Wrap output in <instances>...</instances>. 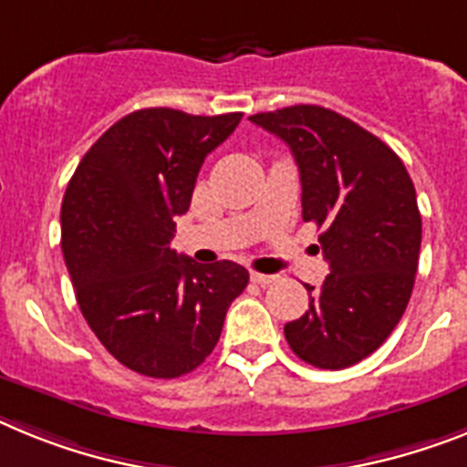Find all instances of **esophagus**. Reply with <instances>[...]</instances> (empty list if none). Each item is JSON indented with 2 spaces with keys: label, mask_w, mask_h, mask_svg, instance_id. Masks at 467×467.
Masks as SVG:
<instances>
[{
  "label": "esophagus",
  "mask_w": 467,
  "mask_h": 467,
  "mask_svg": "<svg viewBox=\"0 0 467 467\" xmlns=\"http://www.w3.org/2000/svg\"><path fill=\"white\" fill-rule=\"evenodd\" d=\"M252 280L256 285H273L277 280V275H265V273H252Z\"/></svg>",
  "instance_id": "esophagus-1"
}]
</instances>
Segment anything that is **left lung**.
<instances>
[{
	"label": "left lung",
	"mask_w": 467,
	"mask_h": 467,
	"mask_svg": "<svg viewBox=\"0 0 467 467\" xmlns=\"http://www.w3.org/2000/svg\"><path fill=\"white\" fill-rule=\"evenodd\" d=\"M252 123L292 149L301 215L318 237L330 275L308 289V311L285 325L301 360L342 370L370 356L401 320L413 292L422 221L409 171L358 123L313 104L256 113Z\"/></svg>",
	"instance_id": "obj_1"
}]
</instances>
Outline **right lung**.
Instances as JSON below:
<instances>
[{"label": "right lung", "instance_id": "add662e5", "mask_svg": "<svg viewBox=\"0 0 467 467\" xmlns=\"http://www.w3.org/2000/svg\"><path fill=\"white\" fill-rule=\"evenodd\" d=\"M242 113L140 109L78 163L61 203V249L82 316L109 354L147 378H180L206 360L249 273L171 249L203 159Z\"/></svg>", "mask_w": 467, "mask_h": 467}]
</instances>
